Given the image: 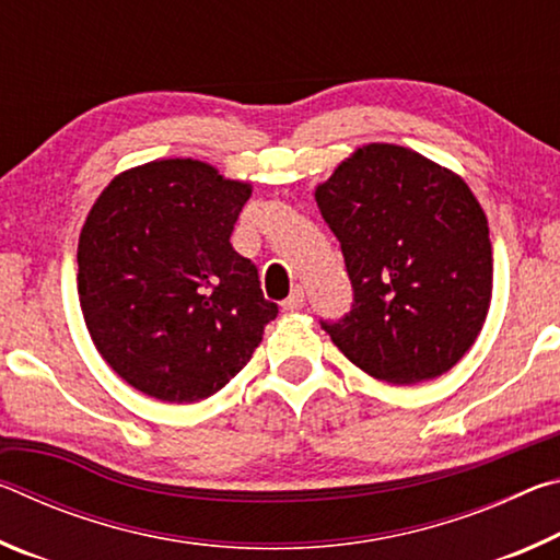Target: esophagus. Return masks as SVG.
<instances>
[{
  "label": "esophagus",
  "mask_w": 560,
  "mask_h": 560,
  "mask_svg": "<svg viewBox=\"0 0 560 560\" xmlns=\"http://www.w3.org/2000/svg\"><path fill=\"white\" fill-rule=\"evenodd\" d=\"M303 303H306V299H303V289L301 287H293L289 299L283 301V311H301Z\"/></svg>",
  "instance_id": "esophagus-1"
}]
</instances>
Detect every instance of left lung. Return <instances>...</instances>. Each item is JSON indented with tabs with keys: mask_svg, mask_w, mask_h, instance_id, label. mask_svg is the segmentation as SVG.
I'll return each instance as SVG.
<instances>
[{
	"mask_svg": "<svg viewBox=\"0 0 560 560\" xmlns=\"http://www.w3.org/2000/svg\"><path fill=\"white\" fill-rule=\"evenodd\" d=\"M338 236L353 306L330 340L393 385L447 373L474 346L491 301L487 214L452 170L410 148L371 143L316 187Z\"/></svg>",
	"mask_w": 560,
	"mask_h": 560,
	"instance_id": "left-lung-1",
	"label": "left lung"
}]
</instances>
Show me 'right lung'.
<instances>
[{
	"instance_id": "1",
	"label": "right lung",
	"mask_w": 560,
	"mask_h": 560,
	"mask_svg": "<svg viewBox=\"0 0 560 560\" xmlns=\"http://www.w3.org/2000/svg\"><path fill=\"white\" fill-rule=\"evenodd\" d=\"M249 183L192 158L110 179L79 236V301L93 346L163 402L214 395L249 363L279 306L230 236Z\"/></svg>"
}]
</instances>
